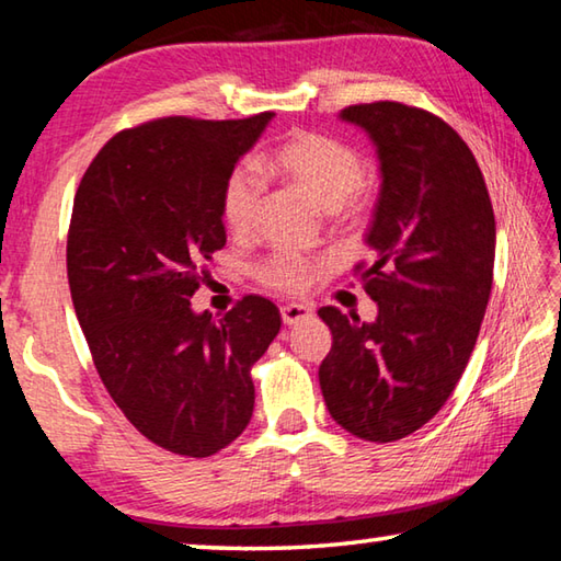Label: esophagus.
Masks as SVG:
<instances>
[{
  "label": "esophagus",
  "mask_w": 561,
  "mask_h": 561,
  "mask_svg": "<svg viewBox=\"0 0 561 561\" xmlns=\"http://www.w3.org/2000/svg\"><path fill=\"white\" fill-rule=\"evenodd\" d=\"M314 317V309L309 307V304H284L282 307V321L287 327L299 324L304 319H311Z\"/></svg>",
  "instance_id": "1"
}]
</instances>
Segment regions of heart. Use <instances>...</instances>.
Returning a JSON list of instances; mask_svg holds the SVG:
<instances>
[{"label": "heart", "mask_w": 561, "mask_h": 561, "mask_svg": "<svg viewBox=\"0 0 561 561\" xmlns=\"http://www.w3.org/2000/svg\"><path fill=\"white\" fill-rule=\"evenodd\" d=\"M264 168L297 187L334 222H356L374 205V183L360 170V158L346 140L317 130H291L264 156ZM262 180L250 168H237L222 187V220L237 234H247L257 222ZM321 264L301 254H272L254 267L262 287L299 294Z\"/></svg>", "instance_id": "heart-1"}]
</instances>
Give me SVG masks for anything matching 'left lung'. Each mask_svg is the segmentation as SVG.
Here are the masks:
<instances>
[{"mask_svg":"<svg viewBox=\"0 0 561 561\" xmlns=\"http://www.w3.org/2000/svg\"><path fill=\"white\" fill-rule=\"evenodd\" d=\"M374 138L381 195L354 274L374 324L321 307L331 351L319 386L334 421L371 443L401 440L440 411L468 366L495 267V213L468 144L435 113L398 101L341 111Z\"/></svg>","mask_w":561,"mask_h":561,"instance_id":"1","label":"left lung"}]
</instances>
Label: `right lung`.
Here are the masks:
<instances>
[{
    "label": "right lung",
    "mask_w": 561,
    "mask_h": 561,
    "mask_svg": "<svg viewBox=\"0 0 561 561\" xmlns=\"http://www.w3.org/2000/svg\"><path fill=\"white\" fill-rule=\"evenodd\" d=\"M272 116L118 130L73 197L66 272L93 366L133 428L183 458H210L247 428L252 366L282 327L254 294L220 321L190 309L227 242L225 180Z\"/></svg>",
    "instance_id": "right-lung-1"
}]
</instances>
